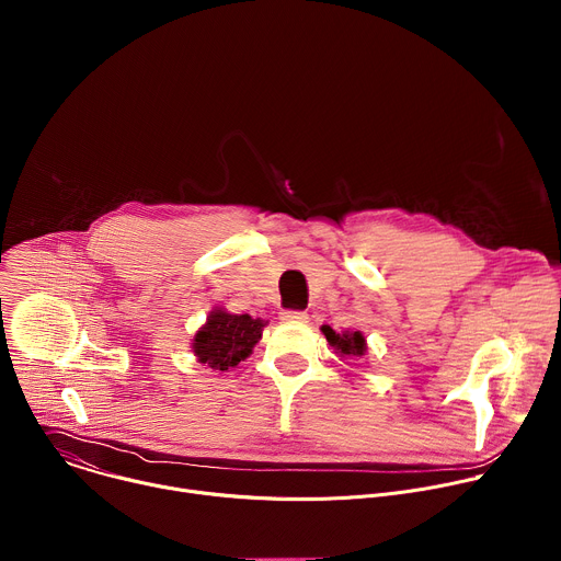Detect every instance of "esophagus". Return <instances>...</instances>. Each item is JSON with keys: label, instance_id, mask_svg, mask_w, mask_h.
<instances>
[{"label": "esophagus", "instance_id": "34e87169", "mask_svg": "<svg viewBox=\"0 0 561 561\" xmlns=\"http://www.w3.org/2000/svg\"><path fill=\"white\" fill-rule=\"evenodd\" d=\"M282 322L286 324H306L308 322V314L301 310H284L282 312Z\"/></svg>", "mask_w": 561, "mask_h": 561}]
</instances>
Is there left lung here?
Instances as JSON below:
<instances>
[{
  "label": "left lung",
  "instance_id": "left-lung-1",
  "mask_svg": "<svg viewBox=\"0 0 561 561\" xmlns=\"http://www.w3.org/2000/svg\"><path fill=\"white\" fill-rule=\"evenodd\" d=\"M322 333L342 359H362L368 351V344H366V337H364L362 331H351L348 329V331L337 333L331 327H322Z\"/></svg>",
  "mask_w": 561,
  "mask_h": 561
}]
</instances>
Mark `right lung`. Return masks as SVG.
<instances>
[{"mask_svg": "<svg viewBox=\"0 0 561 561\" xmlns=\"http://www.w3.org/2000/svg\"><path fill=\"white\" fill-rule=\"evenodd\" d=\"M266 327L268 322L262 317L232 314L226 308L215 306L195 333L191 351L202 366L210 370H228L253 355Z\"/></svg>", "mask_w": 561, "mask_h": 561, "instance_id": "add662e5", "label": "right lung"}]
</instances>
